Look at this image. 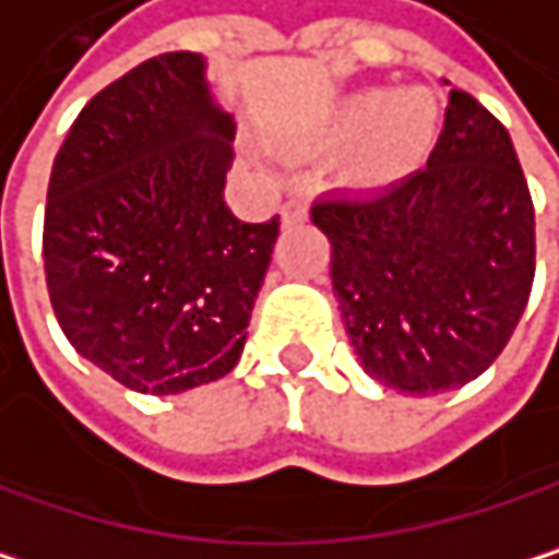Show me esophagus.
Masks as SVG:
<instances>
[{
    "label": "esophagus",
    "mask_w": 559,
    "mask_h": 559,
    "mask_svg": "<svg viewBox=\"0 0 559 559\" xmlns=\"http://www.w3.org/2000/svg\"><path fill=\"white\" fill-rule=\"evenodd\" d=\"M305 218H308V205H305L301 199H292V202L282 205V222H285V225H298V222H305Z\"/></svg>",
    "instance_id": "1"
}]
</instances>
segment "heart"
<instances>
[{
    "instance_id": "1",
    "label": "heart",
    "mask_w": 559,
    "mask_h": 559,
    "mask_svg": "<svg viewBox=\"0 0 559 559\" xmlns=\"http://www.w3.org/2000/svg\"><path fill=\"white\" fill-rule=\"evenodd\" d=\"M439 104L429 91L383 87L341 97L308 133L318 153H344L341 186L354 192H383L423 169L439 140Z\"/></svg>"
}]
</instances>
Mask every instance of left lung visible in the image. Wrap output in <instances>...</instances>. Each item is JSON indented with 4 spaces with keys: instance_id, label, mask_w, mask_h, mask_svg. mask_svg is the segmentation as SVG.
I'll use <instances>...</instances> for the list:
<instances>
[{
    "instance_id": "8db88e82",
    "label": "left lung",
    "mask_w": 559,
    "mask_h": 559,
    "mask_svg": "<svg viewBox=\"0 0 559 559\" xmlns=\"http://www.w3.org/2000/svg\"><path fill=\"white\" fill-rule=\"evenodd\" d=\"M364 373L409 396L459 390L511 341L534 282V205L508 130L449 94L429 163L311 209Z\"/></svg>"
}]
</instances>
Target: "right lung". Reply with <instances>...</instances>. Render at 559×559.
Instances as JSON below:
<instances>
[{"instance_id": "right-lung-1", "label": "right lung", "mask_w": 559, "mask_h": 559, "mask_svg": "<svg viewBox=\"0 0 559 559\" xmlns=\"http://www.w3.org/2000/svg\"><path fill=\"white\" fill-rule=\"evenodd\" d=\"M231 140L205 58L169 51L91 97L55 156L51 308L71 347L127 390L186 393L241 357L277 215L248 225L228 212Z\"/></svg>"}]
</instances>
